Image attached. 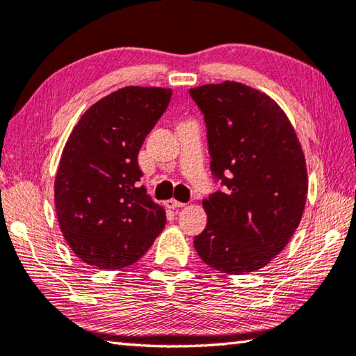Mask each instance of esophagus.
Listing matches in <instances>:
<instances>
[{
  "label": "esophagus",
  "mask_w": 356,
  "mask_h": 356,
  "mask_svg": "<svg viewBox=\"0 0 356 356\" xmlns=\"http://www.w3.org/2000/svg\"><path fill=\"white\" fill-rule=\"evenodd\" d=\"M185 204L184 202H179L177 200H168L166 201V207L168 209H179V207H184Z\"/></svg>",
  "instance_id": "esophagus-1"
}]
</instances>
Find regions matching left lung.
Returning a JSON list of instances; mask_svg holds the SVG:
<instances>
[{"mask_svg": "<svg viewBox=\"0 0 356 356\" xmlns=\"http://www.w3.org/2000/svg\"><path fill=\"white\" fill-rule=\"evenodd\" d=\"M207 127L210 168L226 186L202 201L195 250L209 267L245 275L284 250L308 195L305 154L281 106L237 81L190 89Z\"/></svg>", "mask_w": 356, "mask_h": 356, "instance_id": "obj_1", "label": "left lung"}]
</instances>
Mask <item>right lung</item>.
Instances as JSON below:
<instances>
[{"label":"right lung","instance_id":"1","mask_svg":"<svg viewBox=\"0 0 356 356\" xmlns=\"http://www.w3.org/2000/svg\"><path fill=\"white\" fill-rule=\"evenodd\" d=\"M171 95L168 88L118 89L72 130L55 179V207L65 242L84 264L129 267L163 231L165 209L138 185V154Z\"/></svg>","mask_w":356,"mask_h":356}]
</instances>
